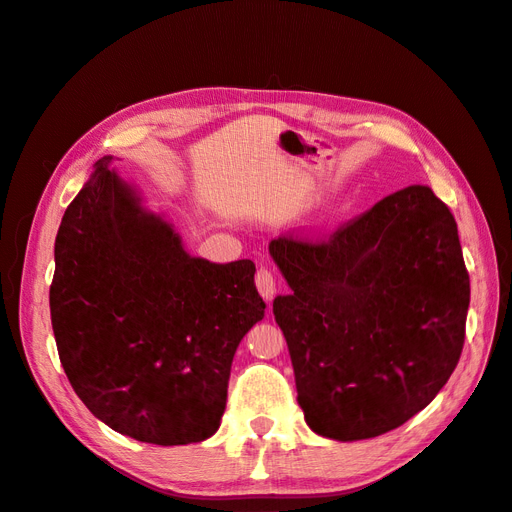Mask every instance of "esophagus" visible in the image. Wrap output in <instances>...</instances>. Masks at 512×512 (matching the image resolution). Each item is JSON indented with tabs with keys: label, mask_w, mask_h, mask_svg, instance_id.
I'll use <instances>...</instances> for the list:
<instances>
[{
	"label": "esophagus",
	"mask_w": 512,
	"mask_h": 512,
	"mask_svg": "<svg viewBox=\"0 0 512 512\" xmlns=\"http://www.w3.org/2000/svg\"><path fill=\"white\" fill-rule=\"evenodd\" d=\"M254 282H256L258 292L262 294V299L271 301L273 294H275V277H273V273H271L269 269H265V267H260V269L256 271Z\"/></svg>",
	"instance_id": "esophagus-1"
}]
</instances>
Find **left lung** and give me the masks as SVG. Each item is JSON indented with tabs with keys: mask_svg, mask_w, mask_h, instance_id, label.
<instances>
[{
	"mask_svg": "<svg viewBox=\"0 0 512 512\" xmlns=\"http://www.w3.org/2000/svg\"><path fill=\"white\" fill-rule=\"evenodd\" d=\"M269 252L292 288L273 301L305 421L365 440L431 404L466 339L470 275L457 222L408 185L331 235H282Z\"/></svg>",
	"mask_w": 512,
	"mask_h": 512,
	"instance_id": "obj_1",
	"label": "left lung"
}]
</instances>
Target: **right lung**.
Returning a JSON list of instances; mask_svg holds the SVG:
<instances>
[{"mask_svg": "<svg viewBox=\"0 0 512 512\" xmlns=\"http://www.w3.org/2000/svg\"><path fill=\"white\" fill-rule=\"evenodd\" d=\"M108 162L96 164L55 239L49 299L61 367L91 414L123 436L207 440L226 408L232 356L265 316L256 267L192 258Z\"/></svg>", "mask_w": 512, "mask_h": 512, "instance_id": "obj_1", "label": "right lung"}]
</instances>
